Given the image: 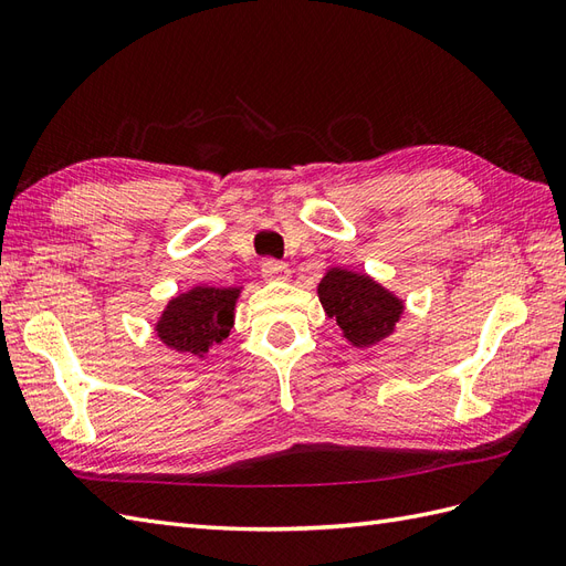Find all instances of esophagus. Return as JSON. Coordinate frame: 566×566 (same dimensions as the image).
<instances>
[{"label": "esophagus", "mask_w": 566, "mask_h": 566, "mask_svg": "<svg viewBox=\"0 0 566 566\" xmlns=\"http://www.w3.org/2000/svg\"><path fill=\"white\" fill-rule=\"evenodd\" d=\"M260 272H263L265 280H286V274H289L286 265L282 263V260H277V258L263 260V265H260Z\"/></svg>", "instance_id": "obj_1"}]
</instances>
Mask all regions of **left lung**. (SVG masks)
Wrapping results in <instances>:
<instances>
[{"label": "left lung", "mask_w": 566, "mask_h": 566, "mask_svg": "<svg viewBox=\"0 0 566 566\" xmlns=\"http://www.w3.org/2000/svg\"><path fill=\"white\" fill-rule=\"evenodd\" d=\"M321 303L356 346H370L395 329L401 303L366 274L329 270L317 286Z\"/></svg>", "instance_id": "1"}]
</instances>
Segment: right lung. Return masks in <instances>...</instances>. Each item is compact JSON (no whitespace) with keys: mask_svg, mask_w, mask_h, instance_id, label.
<instances>
[{"mask_svg":"<svg viewBox=\"0 0 566 566\" xmlns=\"http://www.w3.org/2000/svg\"><path fill=\"white\" fill-rule=\"evenodd\" d=\"M239 289L196 286L188 294L169 301L157 335L169 349L193 356L208 354L214 344L227 339L234 325V303Z\"/></svg>","mask_w":566,"mask_h":566,"instance_id":"right-lung-1","label":"right lung"}]
</instances>
